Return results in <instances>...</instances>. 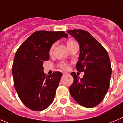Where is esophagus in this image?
Instances as JSON below:
<instances>
[{
  "label": "esophagus",
  "mask_w": 123,
  "mask_h": 123,
  "mask_svg": "<svg viewBox=\"0 0 123 123\" xmlns=\"http://www.w3.org/2000/svg\"><path fill=\"white\" fill-rule=\"evenodd\" d=\"M68 72H63V74H68Z\"/></svg>",
  "instance_id": "1"
}]
</instances>
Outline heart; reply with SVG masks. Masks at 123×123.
<instances>
[{"label": "heart", "instance_id": "b5f03b06", "mask_svg": "<svg viewBox=\"0 0 123 123\" xmlns=\"http://www.w3.org/2000/svg\"><path fill=\"white\" fill-rule=\"evenodd\" d=\"M75 41H74V40H72V39H69V40H68V41H67V46H68V47L69 48H70V46L73 44L75 43ZM55 43H54L53 44V45L51 46V48H50V50H49V52L50 53H52V51H53V49H54V46H55ZM59 67L60 68H61L62 69H64V70H67V69H69V64H68V63L66 62H60L59 64Z\"/></svg>", "mask_w": 123, "mask_h": 123}]
</instances>
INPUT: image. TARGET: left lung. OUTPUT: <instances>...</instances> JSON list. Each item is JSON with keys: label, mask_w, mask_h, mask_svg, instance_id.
Segmentation results:
<instances>
[{"label": "left lung", "mask_w": 123, "mask_h": 123, "mask_svg": "<svg viewBox=\"0 0 123 123\" xmlns=\"http://www.w3.org/2000/svg\"><path fill=\"white\" fill-rule=\"evenodd\" d=\"M78 41L80 46L79 72H84L79 79L70 73L74 82L69 87L71 96L78 103L86 108L97 106L104 98L110 86L112 69L107 51L88 31L72 30L67 31Z\"/></svg>", "instance_id": "8db88e82"}]
</instances>
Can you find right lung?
Masks as SVG:
<instances>
[{
  "label": "right lung",
  "mask_w": 123,
  "mask_h": 123,
  "mask_svg": "<svg viewBox=\"0 0 123 123\" xmlns=\"http://www.w3.org/2000/svg\"><path fill=\"white\" fill-rule=\"evenodd\" d=\"M68 36L64 31H37L16 52L12 66L15 88L21 101L31 110H44L54 100L62 74L54 72L47 76L43 64L49 59L52 44Z\"/></svg>",
  "instance_id": "add662e5"
}]
</instances>
